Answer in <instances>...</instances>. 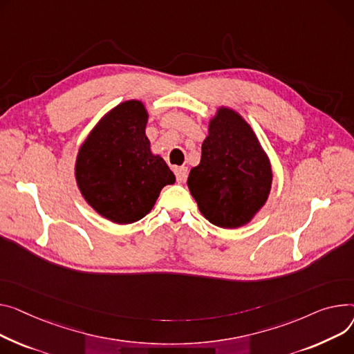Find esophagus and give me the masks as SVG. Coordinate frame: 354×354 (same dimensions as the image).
<instances>
[{
    "label": "esophagus",
    "instance_id": "esophagus-1",
    "mask_svg": "<svg viewBox=\"0 0 354 354\" xmlns=\"http://www.w3.org/2000/svg\"><path fill=\"white\" fill-rule=\"evenodd\" d=\"M175 175H176V180L179 183H183L186 180V178H187V168H185V167L176 168L175 169Z\"/></svg>",
    "mask_w": 354,
    "mask_h": 354
}]
</instances>
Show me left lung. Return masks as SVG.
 <instances>
[{"label": "left lung", "instance_id": "8db88e82", "mask_svg": "<svg viewBox=\"0 0 354 354\" xmlns=\"http://www.w3.org/2000/svg\"><path fill=\"white\" fill-rule=\"evenodd\" d=\"M270 185V163L254 132L239 113L221 108L210 121L201 163L187 178L202 215L219 227H239L265 205Z\"/></svg>", "mask_w": 354, "mask_h": 354}]
</instances>
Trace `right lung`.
Returning a JSON list of instances; mask_svg holds the SVG:
<instances>
[{
  "mask_svg": "<svg viewBox=\"0 0 354 354\" xmlns=\"http://www.w3.org/2000/svg\"><path fill=\"white\" fill-rule=\"evenodd\" d=\"M147 121L139 101L118 105L78 153L75 176L81 194L100 215L120 225L142 219L162 187L175 182L165 160L151 153Z\"/></svg>",
  "mask_w": 354,
  "mask_h": 354,
  "instance_id": "obj_1",
  "label": "right lung"
}]
</instances>
